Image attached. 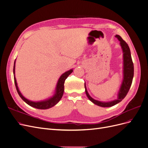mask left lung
<instances>
[{
    "instance_id": "1",
    "label": "left lung",
    "mask_w": 148,
    "mask_h": 148,
    "mask_svg": "<svg viewBox=\"0 0 148 148\" xmlns=\"http://www.w3.org/2000/svg\"><path fill=\"white\" fill-rule=\"evenodd\" d=\"M115 37L117 38L119 41H120V44L122 49L123 51V81L121 84L120 88L118 93V97L117 99L114 100L110 102H101L94 99L88 92L86 85L84 83V88H85V92L88 99L90 100L94 104L99 106L100 107H112L115 104H118L120 102L122 101L125 97L127 96V93L130 88L131 87L132 83L133 75H134V66L133 63L131 56V52L130 48L127 42L123 41V39L121 38L119 35H116Z\"/></svg>"
}]
</instances>
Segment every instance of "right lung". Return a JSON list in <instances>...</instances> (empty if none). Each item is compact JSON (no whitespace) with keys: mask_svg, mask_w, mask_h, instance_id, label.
Wrapping results in <instances>:
<instances>
[{"mask_svg":"<svg viewBox=\"0 0 148 148\" xmlns=\"http://www.w3.org/2000/svg\"><path fill=\"white\" fill-rule=\"evenodd\" d=\"M15 60L14 62V66H13V74H14V82H15V84L16 86V91L18 93L19 96L20 97L23 99L26 104H28L29 106L34 107V108H36L38 109H47L51 108V107L54 106L56 104H57L58 102L60 101L61 99V98L63 96L64 91V83L65 79L66 78L69 77V75H70L71 73L73 72V69H71L69 71H66L64 73L62 74L60 77L59 78V80H58V82L57 83V86L56 88V92L55 94L53 95V96L49 98V99H47L46 100H44L41 101H39V102H34V101H31L25 98L23 95H21V93L20 92L18 87L17 86V83H16V80L15 77Z\"/></svg>","mask_w":148,"mask_h":148,"instance_id":"right-lung-1","label":"right lung"}]
</instances>
